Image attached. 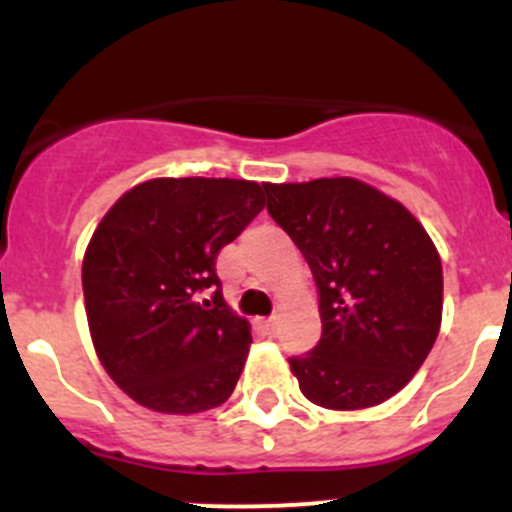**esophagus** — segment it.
I'll use <instances>...</instances> for the list:
<instances>
[{
    "instance_id": "obj_1",
    "label": "esophagus",
    "mask_w": 512,
    "mask_h": 512,
    "mask_svg": "<svg viewBox=\"0 0 512 512\" xmlns=\"http://www.w3.org/2000/svg\"><path fill=\"white\" fill-rule=\"evenodd\" d=\"M262 331H265L267 336H275V334H278V319H275V316H273V319H265V321H262Z\"/></svg>"
}]
</instances>
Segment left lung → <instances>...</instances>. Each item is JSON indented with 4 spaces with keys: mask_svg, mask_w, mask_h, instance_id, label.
Segmentation results:
<instances>
[{
    "mask_svg": "<svg viewBox=\"0 0 512 512\" xmlns=\"http://www.w3.org/2000/svg\"><path fill=\"white\" fill-rule=\"evenodd\" d=\"M265 193L319 288V344L288 359L301 393L331 411L393 398L439 336L444 275L431 237L357 178L267 183Z\"/></svg>",
    "mask_w": 512,
    "mask_h": 512,
    "instance_id": "8db88e82",
    "label": "left lung"
}]
</instances>
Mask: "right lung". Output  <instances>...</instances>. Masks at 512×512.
<instances>
[{
  "instance_id": "obj_1",
  "label": "right lung",
  "mask_w": 512,
  "mask_h": 512,
  "mask_svg": "<svg viewBox=\"0 0 512 512\" xmlns=\"http://www.w3.org/2000/svg\"><path fill=\"white\" fill-rule=\"evenodd\" d=\"M265 209V186L155 178L101 219L84 255V301L101 365L135 403L201 413L232 395L252 336L224 303L216 255Z\"/></svg>"
}]
</instances>
